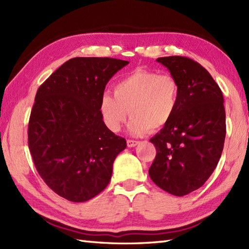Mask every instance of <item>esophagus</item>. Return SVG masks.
<instances>
[{"mask_svg":"<svg viewBox=\"0 0 249 249\" xmlns=\"http://www.w3.org/2000/svg\"><path fill=\"white\" fill-rule=\"evenodd\" d=\"M138 144V141L136 140H131V139H127V146L128 147H134Z\"/></svg>","mask_w":249,"mask_h":249,"instance_id":"esophagus-1","label":"esophagus"}]
</instances>
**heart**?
I'll return each mask as SVG.
<instances>
[{
  "instance_id": "b5f03b06",
  "label": "heart",
  "mask_w": 249,
  "mask_h": 249,
  "mask_svg": "<svg viewBox=\"0 0 249 249\" xmlns=\"http://www.w3.org/2000/svg\"><path fill=\"white\" fill-rule=\"evenodd\" d=\"M113 93L100 97L99 112L105 125L118 133L129 113L128 129L140 136L170 123L178 109L179 87L169 73L138 68L116 82Z\"/></svg>"
}]
</instances>
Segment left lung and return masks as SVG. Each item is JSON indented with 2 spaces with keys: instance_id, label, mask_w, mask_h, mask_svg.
I'll use <instances>...</instances> for the list:
<instances>
[{
  "instance_id": "8db88e82",
  "label": "left lung",
  "mask_w": 249,
  "mask_h": 249,
  "mask_svg": "<svg viewBox=\"0 0 249 249\" xmlns=\"http://www.w3.org/2000/svg\"><path fill=\"white\" fill-rule=\"evenodd\" d=\"M177 79L179 96L170 123L151 142L156 156L152 181L174 196H185L206 182L221 156L226 137L224 96L210 72L186 56L156 60Z\"/></svg>"
}]
</instances>
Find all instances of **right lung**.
Returning <instances> with one entry per match:
<instances>
[{
  "mask_svg": "<svg viewBox=\"0 0 249 249\" xmlns=\"http://www.w3.org/2000/svg\"><path fill=\"white\" fill-rule=\"evenodd\" d=\"M112 57H73L37 89L29 121V149L37 172L61 197L84 202L107 187L126 140L105 125L100 97L128 64Z\"/></svg>",
  "mask_w": 249,
  "mask_h": 249,
  "instance_id": "obj_1",
  "label": "right lung"
}]
</instances>
